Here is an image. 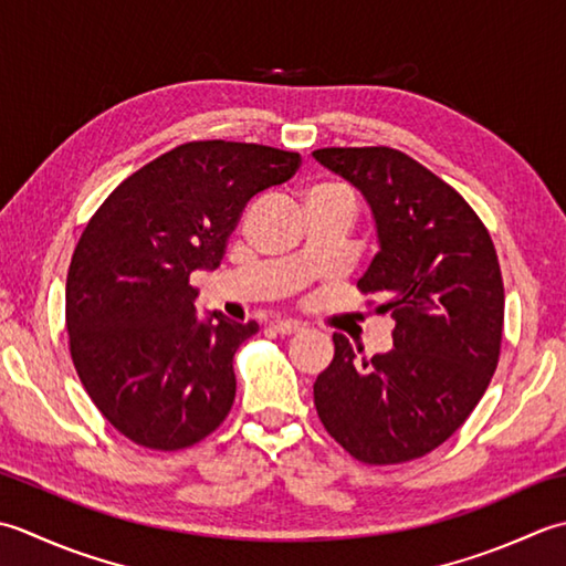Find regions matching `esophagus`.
<instances>
[{
  "instance_id": "34e87169",
  "label": "esophagus",
  "mask_w": 566,
  "mask_h": 566,
  "mask_svg": "<svg viewBox=\"0 0 566 566\" xmlns=\"http://www.w3.org/2000/svg\"><path fill=\"white\" fill-rule=\"evenodd\" d=\"M271 327L279 334H295V332L303 329V325H300V322H295V319H273Z\"/></svg>"
}]
</instances>
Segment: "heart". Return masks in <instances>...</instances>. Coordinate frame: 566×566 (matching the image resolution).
<instances>
[{
    "label": "heart",
    "mask_w": 566,
    "mask_h": 566,
    "mask_svg": "<svg viewBox=\"0 0 566 566\" xmlns=\"http://www.w3.org/2000/svg\"><path fill=\"white\" fill-rule=\"evenodd\" d=\"M327 195H344V198H349V192L342 186H334V182H319V186H313L307 192V198H327Z\"/></svg>",
    "instance_id": "b5f03b06"
}]
</instances>
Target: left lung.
I'll list each match as a JSON object with an SVG mask.
<instances>
[{
    "mask_svg": "<svg viewBox=\"0 0 566 566\" xmlns=\"http://www.w3.org/2000/svg\"><path fill=\"white\" fill-rule=\"evenodd\" d=\"M313 156L371 207L378 253L356 285L384 297L376 313L396 319L394 349L371 359L334 334L315 408L354 459L402 464L449 440L486 394L503 339L499 256L469 202L402 151L317 148Z\"/></svg>",
    "mask_w": 566,
    "mask_h": 566,
    "instance_id": "8db88e82",
    "label": "left lung"
}]
</instances>
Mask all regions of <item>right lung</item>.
I'll return each instance as SVG.
<instances>
[{"label": "right lung", "instance_id": "add662e5", "mask_svg": "<svg viewBox=\"0 0 566 566\" xmlns=\"http://www.w3.org/2000/svg\"><path fill=\"white\" fill-rule=\"evenodd\" d=\"M300 154L190 142L119 182L80 237L65 283L71 356L97 410L132 442L176 452L214 432L256 322L195 315V269H217L247 202Z\"/></svg>", "mask_w": 566, "mask_h": 566}]
</instances>
